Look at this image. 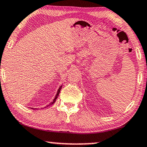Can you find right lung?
I'll return each instance as SVG.
<instances>
[{
    "label": "right lung",
    "instance_id": "add662e5",
    "mask_svg": "<svg viewBox=\"0 0 147 147\" xmlns=\"http://www.w3.org/2000/svg\"><path fill=\"white\" fill-rule=\"evenodd\" d=\"M61 88H62V86H61L58 89V91H57V94H56V96H55V99L53 100V102L51 103V104H50L49 105H48L47 106H50V105H51V104H53V103L55 102V100H56V99L57 98V97H58V96H59V93H60V91H61ZM32 109H34V108H32Z\"/></svg>",
    "mask_w": 147,
    "mask_h": 147
}]
</instances>
